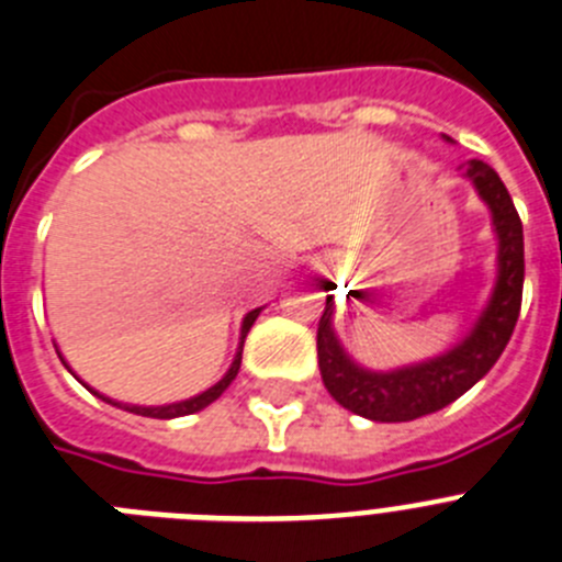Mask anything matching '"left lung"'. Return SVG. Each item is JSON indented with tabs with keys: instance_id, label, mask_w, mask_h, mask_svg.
<instances>
[{
	"instance_id": "obj_1",
	"label": "left lung",
	"mask_w": 562,
	"mask_h": 562,
	"mask_svg": "<svg viewBox=\"0 0 562 562\" xmlns=\"http://www.w3.org/2000/svg\"><path fill=\"white\" fill-rule=\"evenodd\" d=\"M467 177L475 182L481 200L493 211V225L498 231V284L493 301L473 335L453 351L419 366L376 374L360 369L342 355L331 331V297H326V310L317 324V366L326 391L351 414L374 422H411L441 411L493 369L513 337L524 297V225L513 196L493 166H486L484 160H470ZM329 286L326 281V290Z\"/></svg>"
}]
</instances>
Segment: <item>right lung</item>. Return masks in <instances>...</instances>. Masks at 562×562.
Listing matches in <instances>:
<instances>
[{"instance_id": "add662e5", "label": "right lung", "mask_w": 562, "mask_h": 562, "mask_svg": "<svg viewBox=\"0 0 562 562\" xmlns=\"http://www.w3.org/2000/svg\"><path fill=\"white\" fill-rule=\"evenodd\" d=\"M256 317H258V310H252L250 315L245 317V324H241V346H245V337H247V331H250V326L256 324ZM241 346H238V351H236V360H233L231 371H227V374L222 376V380L216 382V385H213V389H207L205 394H200V396H193V400H186V402H173V405H160V408H137V405H132V408H128V405H117V402L106 400V396L95 394V391H92V394H95V396H101V400H106V402H112V405H117V408H126V411H132V414H140V416H151V419H173V416H188V414H196V411L207 408V405H211L213 400H220V396L225 394V389H227V385H231V382L236 380V374H238V366H241Z\"/></svg>"}]
</instances>
